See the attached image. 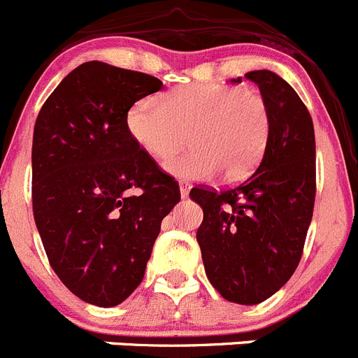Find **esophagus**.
<instances>
[{
	"label": "esophagus",
	"instance_id": "obj_1",
	"mask_svg": "<svg viewBox=\"0 0 358 358\" xmlns=\"http://www.w3.org/2000/svg\"><path fill=\"white\" fill-rule=\"evenodd\" d=\"M189 189H191V185H189V183H187V182H180V196H182L183 199H185L187 196H189Z\"/></svg>",
	"mask_w": 358,
	"mask_h": 358
}]
</instances>
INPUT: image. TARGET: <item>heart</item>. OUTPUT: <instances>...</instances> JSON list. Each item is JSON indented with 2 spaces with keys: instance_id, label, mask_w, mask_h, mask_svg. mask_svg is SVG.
<instances>
[{
  "instance_id": "heart-1",
  "label": "heart",
  "mask_w": 358,
  "mask_h": 358,
  "mask_svg": "<svg viewBox=\"0 0 358 358\" xmlns=\"http://www.w3.org/2000/svg\"><path fill=\"white\" fill-rule=\"evenodd\" d=\"M127 128L151 159L166 162L187 143L191 150L166 166L182 180H241L259 164L271 134V114L260 92L219 83L180 87L160 103L139 99Z\"/></svg>"
}]
</instances>
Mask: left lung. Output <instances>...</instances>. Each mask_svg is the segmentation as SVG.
<instances>
[{
  "mask_svg": "<svg viewBox=\"0 0 358 358\" xmlns=\"http://www.w3.org/2000/svg\"><path fill=\"white\" fill-rule=\"evenodd\" d=\"M271 114V134L257 171L239 185L194 187L203 208L196 231L205 273L231 303L257 305L298 267L315 199L314 124L305 103L273 71H250ZM234 83L243 78H234Z\"/></svg>",
  "mask_w": 358,
  "mask_h": 358,
  "instance_id": "left-lung-1",
  "label": "left lung"
}]
</instances>
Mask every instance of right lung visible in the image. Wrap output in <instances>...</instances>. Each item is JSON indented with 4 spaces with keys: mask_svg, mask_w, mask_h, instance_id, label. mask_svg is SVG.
I'll return each mask as SVG.
<instances>
[{
    "mask_svg": "<svg viewBox=\"0 0 358 358\" xmlns=\"http://www.w3.org/2000/svg\"><path fill=\"white\" fill-rule=\"evenodd\" d=\"M162 82L85 62L43 105L31 146V203L48 260L75 296L115 307L143 282L180 187L131 139L127 114Z\"/></svg>",
    "mask_w": 358,
    "mask_h": 358,
    "instance_id": "1",
    "label": "right lung"
}]
</instances>
